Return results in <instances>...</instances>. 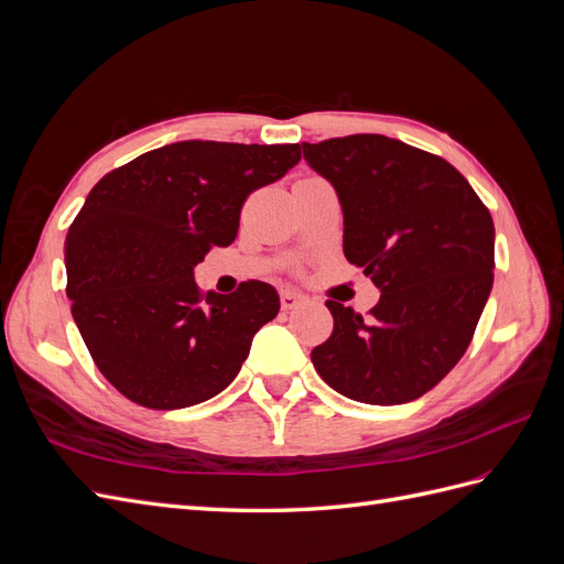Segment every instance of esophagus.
<instances>
[{
    "label": "esophagus",
    "mask_w": 564,
    "mask_h": 564,
    "mask_svg": "<svg viewBox=\"0 0 564 564\" xmlns=\"http://www.w3.org/2000/svg\"><path fill=\"white\" fill-rule=\"evenodd\" d=\"M280 303H282V311H294V308H299V305L305 303V296L294 292V289H282Z\"/></svg>",
    "instance_id": "1"
}]
</instances>
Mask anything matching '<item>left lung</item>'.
Listing matches in <instances>:
<instances>
[{
    "label": "left lung",
    "instance_id": "1",
    "mask_svg": "<svg viewBox=\"0 0 564 564\" xmlns=\"http://www.w3.org/2000/svg\"><path fill=\"white\" fill-rule=\"evenodd\" d=\"M344 209V253L381 289L369 319L327 301L334 332L311 360L336 392L404 404L435 388L470 346L494 284V220L431 152L355 133L303 143Z\"/></svg>",
    "mask_w": 564,
    "mask_h": 564
}]
</instances>
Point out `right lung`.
Listing matches in <instances>:
<instances>
[{
    "instance_id": "right-lung-1",
    "label": "right lung",
    "mask_w": 564,
    "mask_h": 564,
    "mask_svg": "<svg viewBox=\"0 0 564 564\" xmlns=\"http://www.w3.org/2000/svg\"><path fill=\"white\" fill-rule=\"evenodd\" d=\"M299 160V143L181 141L94 185L65 237V292L96 367L124 398L183 409L237 377L280 296L259 280L202 294L193 270L232 245L245 199Z\"/></svg>"
}]
</instances>
